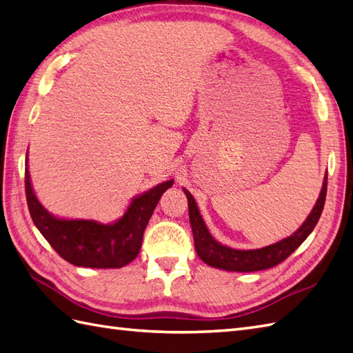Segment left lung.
<instances>
[{"instance_id": "obj_1", "label": "left lung", "mask_w": 353, "mask_h": 353, "mask_svg": "<svg viewBox=\"0 0 353 353\" xmlns=\"http://www.w3.org/2000/svg\"><path fill=\"white\" fill-rule=\"evenodd\" d=\"M326 189L327 175L325 176L322 192H320V196L316 202L314 208H312L310 216L307 217V221L303 222V225L293 234V236L281 240L275 243V245L252 250H237L217 243L207 230L205 223H203L196 202H194L190 192L184 189L187 201H189V216L196 254L203 263H207L211 268L216 269H223L230 272H256L270 269L273 265L283 263L287 256L292 255L305 241V239L310 236L311 231L314 230V226L317 225L320 214H322L325 207Z\"/></svg>"}]
</instances>
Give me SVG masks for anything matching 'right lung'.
Returning a JSON list of instances; mask_svg holds the SVG:
<instances>
[{
    "label": "right lung",
    "mask_w": 353,
    "mask_h": 353,
    "mask_svg": "<svg viewBox=\"0 0 353 353\" xmlns=\"http://www.w3.org/2000/svg\"><path fill=\"white\" fill-rule=\"evenodd\" d=\"M172 184L170 179L140 194L132 199L119 221L103 225L93 221H66L50 214L31 189L26 168L27 203L36 228L63 260L92 269H119L134 260L157 203Z\"/></svg>",
    "instance_id": "obj_1"
}]
</instances>
